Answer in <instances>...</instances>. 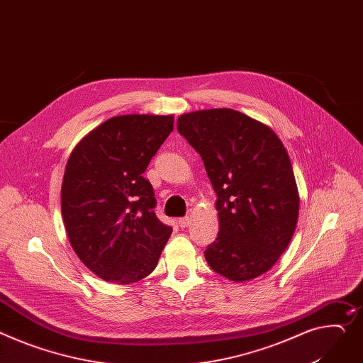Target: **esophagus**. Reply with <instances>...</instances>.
I'll return each mask as SVG.
<instances>
[{
  "label": "esophagus",
  "mask_w": 363,
  "mask_h": 363,
  "mask_svg": "<svg viewBox=\"0 0 363 363\" xmlns=\"http://www.w3.org/2000/svg\"><path fill=\"white\" fill-rule=\"evenodd\" d=\"M190 216H182V218H179V225L182 227V228H186L189 224H190Z\"/></svg>",
  "instance_id": "obj_1"
}]
</instances>
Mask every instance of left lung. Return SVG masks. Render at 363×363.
<instances>
[{
    "label": "left lung",
    "mask_w": 363,
    "mask_h": 363,
    "mask_svg": "<svg viewBox=\"0 0 363 363\" xmlns=\"http://www.w3.org/2000/svg\"><path fill=\"white\" fill-rule=\"evenodd\" d=\"M177 130L203 160L216 193L219 233L205 250L208 264L234 282L267 272L286 250L299 211L281 139L233 108L182 115Z\"/></svg>",
    "instance_id": "8db88e82"
}]
</instances>
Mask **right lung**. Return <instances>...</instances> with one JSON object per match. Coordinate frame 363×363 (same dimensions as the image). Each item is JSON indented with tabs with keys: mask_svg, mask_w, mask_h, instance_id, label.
<instances>
[{
	"mask_svg": "<svg viewBox=\"0 0 363 363\" xmlns=\"http://www.w3.org/2000/svg\"><path fill=\"white\" fill-rule=\"evenodd\" d=\"M173 116L125 115L106 121L72 151L61 209L74 252L106 282L133 284L157 266L173 228L155 215L143 176L173 132Z\"/></svg>",
	"mask_w": 363,
	"mask_h": 363,
	"instance_id": "add662e5",
	"label": "right lung"
}]
</instances>
